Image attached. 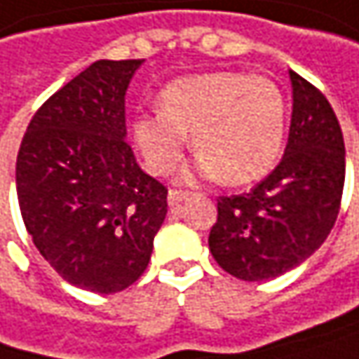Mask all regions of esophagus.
I'll return each mask as SVG.
<instances>
[{
	"instance_id": "obj_1",
	"label": "esophagus",
	"mask_w": 359,
	"mask_h": 359,
	"mask_svg": "<svg viewBox=\"0 0 359 359\" xmlns=\"http://www.w3.org/2000/svg\"><path fill=\"white\" fill-rule=\"evenodd\" d=\"M189 197V193H182V191H175V189H170L168 191V205H179V203H182L184 199Z\"/></svg>"
}]
</instances>
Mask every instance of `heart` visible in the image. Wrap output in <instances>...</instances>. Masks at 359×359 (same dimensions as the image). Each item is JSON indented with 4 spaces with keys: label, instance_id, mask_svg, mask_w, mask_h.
Wrapping results in <instances>:
<instances>
[{
    "label": "heart",
    "instance_id": "1",
    "mask_svg": "<svg viewBox=\"0 0 359 359\" xmlns=\"http://www.w3.org/2000/svg\"><path fill=\"white\" fill-rule=\"evenodd\" d=\"M160 111L135 116L131 131L146 166L168 175L189 135L199 151L187 177H219L245 184L265 177L285 137V100L276 83L245 72H212L172 80L160 92Z\"/></svg>",
    "mask_w": 359,
    "mask_h": 359
}]
</instances>
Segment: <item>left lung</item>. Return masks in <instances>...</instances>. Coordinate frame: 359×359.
Returning a JSON list of instances; mask_svg holds the SVG:
<instances>
[{
  "instance_id": "obj_1",
  "label": "left lung",
  "mask_w": 359,
  "mask_h": 359,
  "mask_svg": "<svg viewBox=\"0 0 359 359\" xmlns=\"http://www.w3.org/2000/svg\"><path fill=\"white\" fill-rule=\"evenodd\" d=\"M287 146L250 193L219 197L210 250L245 281H265L304 263L329 236L341 203L345 146L329 100L296 72Z\"/></svg>"
}]
</instances>
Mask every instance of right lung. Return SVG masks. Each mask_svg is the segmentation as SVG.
Returning <instances> with one entry per match:
<instances>
[{"instance_id":"obj_1","label":"right lung","mask_w":359,"mask_h":359,"mask_svg":"<svg viewBox=\"0 0 359 359\" xmlns=\"http://www.w3.org/2000/svg\"><path fill=\"white\" fill-rule=\"evenodd\" d=\"M144 59H100L32 116L16 162L18 203L39 252L67 283L114 294L146 271L166 187L135 162L125 94Z\"/></svg>"}]
</instances>
